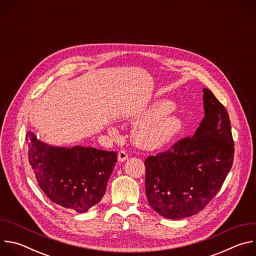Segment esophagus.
Returning a JSON list of instances; mask_svg holds the SVG:
<instances>
[{
	"instance_id": "34e87169",
	"label": "esophagus",
	"mask_w": 256,
	"mask_h": 256,
	"mask_svg": "<svg viewBox=\"0 0 256 256\" xmlns=\"http://www.w3.org/2000/svg\"><path fill=\"white\" fill-rule=\"evenodd\" d=\"M128 153L124 151H120L118 154V159L120 162H124L128 159Z\"/></svg>"
}]
</instances>
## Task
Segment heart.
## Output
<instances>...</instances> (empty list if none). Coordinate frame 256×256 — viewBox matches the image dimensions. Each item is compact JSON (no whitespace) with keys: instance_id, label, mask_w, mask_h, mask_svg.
Segmentation results:
<instances>
[{"instance_id":"b5f03b06","label":"heart","mask_w":256,"mask_h":256,"mask_svg":"<svg viewBox=\"0 0 256 256\" xmlns=\"http://www.w3.org/2000/svg\"><path fill=\"white\" fill-rule=\"evenodd\" d=\"M176 105L169 99H158L144 110L124 116V120H140L132 132L136 147L144 150H158L169 144L181 130L182 120L174 114Z\"/></svg>"}]
</instances>
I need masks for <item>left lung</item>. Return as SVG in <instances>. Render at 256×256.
Listing matches in <instances>:
<instances>
[{
    "label": "left lung",
    "mask_w": 256,
    "mask_h": 256,
    "mask_svg": "<svg viewBox=\"0 0 256 256\" xmlns=\"http://www.w3.org/2000/svg\"><path fill=\"white\" fill-rule=\"evenodd\" d=\"M202 92L204 118L194 136L144 161L148 202L172 220L200 212L220 190L233 164L229 114L210 90Z\"/></svg>",
    "instance_id": "left-lung-1"
}]
</instances>
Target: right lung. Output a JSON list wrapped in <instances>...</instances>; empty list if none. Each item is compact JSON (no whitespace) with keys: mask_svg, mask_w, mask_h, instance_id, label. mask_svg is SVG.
<instances>
[{"mask_svg":"<svg viewBox=\"0 0 256 256\" xmlns=\"http://www.w3.org/2000/svg\"><path fill=\"white\" fill-rule=\"evenodd\" d=\"M26 144L38 184L52 202L82 214L102 200L118 161L116 152L50 144L31 130Z\"/></svg>","mask_w":256,"mask_h":256,"instance_id":"obj_1","label":"right lung"}]
</instances>
